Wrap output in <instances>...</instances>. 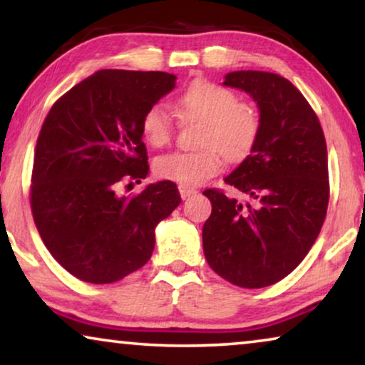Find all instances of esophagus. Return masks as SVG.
<instances>
[{
	"label": "esophagus",
	"mask_w": 365,
	"mask_h": 365,
	"mask_svg": "<svg viewBox=\"0 0 365 365\" xmlns=\"http://www.w3.org/2000/svg\"><path fill=\"white\" fill-rule=\"evenodd\" d=\"M196 187H191V186H186V184H179V194H181L182 199H186L189 196H192V194H196Z\"/></svg>",
	"instance_id": "34e87169"
}]
</instances>
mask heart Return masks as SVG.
Segmentation results:
<instances>
[{
  "instance_id": "b5f03b06",
  "label": "heart",
  "mask_w": 365,
  "mask_h": 365,
  "mask_svg": "<svg viewBox=\"0 0 365 365\" xmlns=\"http://www.w3.org/2000/svg\"><path fill=\"white\" fill-rule=\"evenodd\" d=\"M176 111L189 121H201L196 151H173L154 163L159 178L181 184H201L227 161L241 163L256 148L261 138L262 119L257 108L239 101L237 94L209 79H194L176 101ZM141 134L146 143L161 148L171 141L174 119L161 104H154L141 119Z\"/></svg>"
}]
</instances>
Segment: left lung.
Returning a JSON list of instances; mask_svg holds the SVG:
<instances>
[{"mask_svg":"<svg viewBox=\"0 0 365 365\" xmlns=\"http://www.w3.org/2000/svg\"><path fill=\"white\" fill-rule=\"evenodd\" d=\"M224 84L249 93L261 109V138L224 179L202 194L212 212L202 227L204 256L234 286L259 289L291 274L311 251L329 204L327 146L317 114L289 79L234 71Z\"/></svg>","mask_w":365,"mask_h":365,"instance_id":"obj_1","label":"left lung"}]
</instances>
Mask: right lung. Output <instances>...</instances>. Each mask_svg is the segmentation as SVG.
Instances as JSON below:
<instances>
[{
	"instance_id": "1",
	"label": "right lung",
	"mask_w": 365,
	"mask_h": 365,
	"mask_svg": "<svg viewBox=\"0 0 365 365\" xmlns=\"http://www.w3.org/2000/svg\"><path fill=\"white\" fill-rule=\"evenodd\" d=\"M174 83L163 71L101 69L64 93L44 119L29 187L33 219L51 256L84 282L111 284L143 267L154 227L181 202L173 181L118 194L121 184L148 176L141 119Z\"/></svg>"
}]
</instances>
